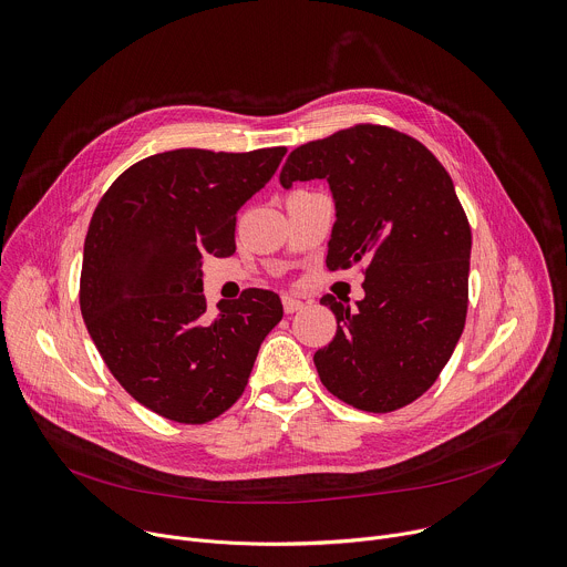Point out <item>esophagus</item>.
Segmentation results:
<instances>
[{"label": "esophagus", "mask_w": 567, "mask_h": 567, "mask_svg": "<svg viewBox=\"0 0 567 567\" xmlns=\"http://www.w3.org/2000/svg\"><path fill=\"white\" fill-rule=\"evenodd\" d=\"M302 307H305L302 300H298V298H293V296H282V309H285V313H296V311H300Z\"/></svg>", "instance_id": "obj_1"}]
</instances>
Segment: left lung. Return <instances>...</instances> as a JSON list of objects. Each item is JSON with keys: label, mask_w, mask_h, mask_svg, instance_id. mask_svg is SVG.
Returning a JSON list of instances; mask_svg holds the SVG:
<instances>
[{"label": "left lung", "mask_w": 567, "mask_h": 567, "mask_svg": "<svg viewBox=\"0 0 567 567\" xmlns=\"http://www.w3.org/2000/svg\"><path fill=\"white\" fill-rule=\"evenodd\" d=\"M328 179L337 221L328 269L365 262L357 311L332 293L337 337L313 354L334 396L392 413L422 396L449 363L466 320L471 226L455 186L417 138L359 123L296 147L280 184Z\"/></svg>", "instance_id": "obj_1"}]
</instances>
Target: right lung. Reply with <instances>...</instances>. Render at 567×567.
<instances>
[{
    "instance_id": "right-lung-1",
    "label": "right lung",
    "mask_w": 567,
    "mask_h": 567,
    "mask_svg": "<svg viewBox=\"0 0 567 567\" xmlns=\"http://www.w3.org/2000/svg\"><path fill=\"white\" fill-rule=\"evenodd\" d=\"M287 147L145 156L101 197L85 237L80 311L116 381L152 413L206 424L245 392L278 293L245 289L206 311L202 260L235 254L237 210Z\"/></svg>"
}]
</instances>
